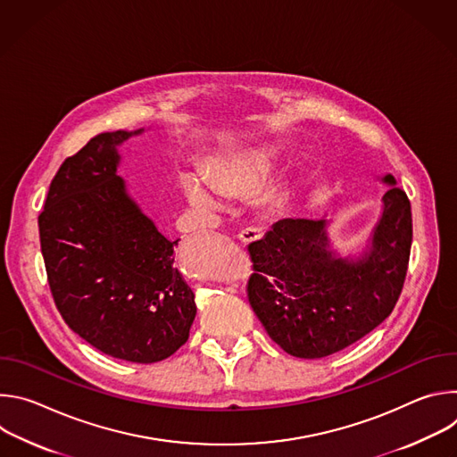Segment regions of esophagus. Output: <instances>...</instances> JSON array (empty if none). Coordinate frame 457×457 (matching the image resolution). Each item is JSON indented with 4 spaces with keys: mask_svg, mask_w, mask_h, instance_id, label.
Listing matches in <instances>:
<instances>
[{
    "mask_svg": "<svg viewBox=\"0 0 457 457\" xmlns=\"http://www.w3.org/2000/svg\"><path fill=\"white\" fill-rule=\"evenodd\" d=\"M264 237V231L260 228H245L238 233V238L244 242V244H249V242H254V240H260Z\"/></svg>",
    "mask_w": 457,
    "mask_h": 457,
    "instance_id": "obj_1",
    "label": "esophagus"
}]
</instances>
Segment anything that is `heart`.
I'll return each mask as SVG.
<instances>
[{"label":"heart","mask_w":457,"mask_h":457,"mask_svg":"<svg viewBox=\"0 0 457 457\" xmlns=\"http://www.w3.org/2000/svg\"><path fill=\"white\" fill-rule=\"evenodd\" d=\"M273 164V155L266 150L222 157L215 161L208 177L186 171L180 177V187L186 201L199 210H217L222 203V191H235L256 186Z\"/></svg>","instance_id":"obj_1"}]
</instances>
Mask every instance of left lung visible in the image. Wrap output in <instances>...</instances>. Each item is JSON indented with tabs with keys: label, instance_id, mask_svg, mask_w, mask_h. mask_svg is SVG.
<instances>
[{
	"label": "left lung",
	"instance_id": "8db88e82",
	"mask_svg": "<svg viewBox=\"0 0 457 457\" xmlns=\"http://www.w3.org/2000/svg\"><path fill=\"white\" fill-rule=\"evenodd\" d=\"M383 212L360 256L331 247L328 220L284 219L247 245V298L270 338L296 358L335 354L393 312L407 275L412 213L393 175Z\"/></svg>",
	"mask_w": 457,
	"mask_h": 457
}]
</instances>
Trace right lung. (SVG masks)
Here are the masks:
<instances>
[{"instance_id": "obj_1", "label": "right lung", "mask_w": 457, "mask_h": 457, "mask_svg": "<svg viewBox=\"0 0 457 457\" xmlns=\"http://www.w3.org/2000/svg\"><path fill=\"white\" fill-rule=\"evenodd\" d=\"M136 132H106L64 159L37 219L57 311L101 353L155 363L189 337L195 295L168 240L117 175L119 146Z\"/></svg>"}]
</instances>
